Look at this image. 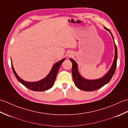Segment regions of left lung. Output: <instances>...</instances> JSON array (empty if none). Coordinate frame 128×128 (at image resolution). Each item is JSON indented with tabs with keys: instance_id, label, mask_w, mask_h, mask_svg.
<instances>
[{
	"instance_id": "left-lung-1",
	"label": "left lung",
	"mask_w": 128,
	"mask_h": 128,
	"mask_svg": "<svg viewBox=\"0 0 128 128\" xmlns=\"http://www.w3.org/2000/svg\"><path fill=\"white\" fill-rule=\"evenodd\" d=\"M108 31H109L111 35L114 40L113 35L111 33L109 29L106 28ZM115 46V58L114 60L113 63L112 67L108 72L104 76H103L100 79L94 80H88L80 76L78 70V65L74 60L72 59H70V60L72 62V75L74 80L75 85L78 88L81 90H84L85 91H93L96 90L101 88L102 87L104 86L110 81L111 78L116 72V62H117L118 58V53H117V48L114 42Z\"/></svg>"
}]
</instances>
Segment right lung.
Listing matches in <instances>:
<instances>
[{
  "mask_svg": "<svg viewBox=\"0 0 128 128\" xmlns=\"http://www.w3.org/2000/svg\"><path fill=\"white\" fill-rule=\"evenodd\" d=\"M64 60L65 59H62V60L57 62L56 63L54 64L50 72V74L44 79L34 82H26V81L21 79V78L18 76V75L15 72L12 65V67L14 74L17 80L20 83L22 84L23 85L25 86L26 88L34 91H43L49 90L53 86L56 77L57 73H58V70L59 69V68L62 62L64 61Z\"/></svg>",
  "mask_w": 128,
  "mask_h": 128,
  "instance_id": "right-lung-1",
  "label": "right lung"
}]
</instances>
